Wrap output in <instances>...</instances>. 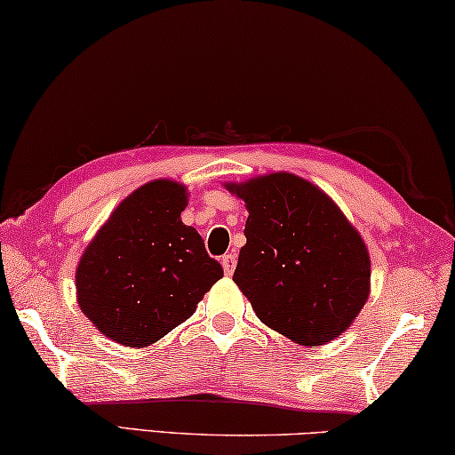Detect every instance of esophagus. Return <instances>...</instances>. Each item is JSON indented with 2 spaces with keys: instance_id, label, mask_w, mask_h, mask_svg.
<instances>
[{
  "instance_id": "1",
  "label": "esophagus",
  "mask_w": 455,
  "mask_h": 455,
  "mask_svg": "<svg viewBox=\"0 0 455 455\" xmlns=\"http://www.w3.org/2000/svg\"><path fill=\"white\" fill-rule=\"evenodd\" d=\"M220 263H222V269H225L227 275H233L235 267H236V255L235 253H228V255L222 257Z\"/></svg>"
}]
</instances>
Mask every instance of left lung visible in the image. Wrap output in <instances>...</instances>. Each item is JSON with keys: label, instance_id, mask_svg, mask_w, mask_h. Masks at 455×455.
I'll use <instances>...</instances> for the list:
<instances>
[{"label": "left lung", "instance_id": "left-lung-1", "mask_svg": "<svg viewBox=\"0 0 455 455\" xmlns=\"http://www.w3.org/2000/svg\"><path fill=\"white\" fill-rule=\"evenodd\" d=\"M225 188L249 212L233 281L257 318L301 346L342 336L371 295V255L336 202L290 172Z\"/></svg>", "mask_w": 455, "mask_h": 455}]
</instances>
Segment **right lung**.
I'll use <instances>...</instances> for the list:
<instances>
[{"mask_svg": "<svg viewBox=\"0 0 455 455\" xmlns=\"http://www.w3.org/2000/svg\"><path fill=\"white\" fill-rule=\"evenodd\" d=\"M188 188L151 180L117 204L76 265V301L100 334L146 348L186 322L222 277L180 214Z\"/></svg>", "mask_w": 455, "mask_h": 455, "instance_id": "right-lung-1", "label": "right lung"}]
</instances>
